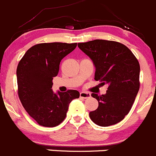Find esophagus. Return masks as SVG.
Here are the masks:
<instances>
[{"label": "esophagus", "instance_id": "obj_1", "mask_svg": "<svg viewBox=\"0 0 156 156\" xmlns=\"http://www.w3.org/2000/svg\"><path fill=\"white\" fill-rule=\"evenodd\" d=\"M90 96H91V94L88 92H85V91H81V93H80V97L82 98H89Z\"/></svg>", "mask_w": 156, "mask_h": 156}]
</instances>
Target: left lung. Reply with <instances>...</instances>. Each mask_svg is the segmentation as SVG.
Listing matches in <instances>:
<instances>
[{
	"instance_id": "obj_1",
	"label": "left lung",
	"mask_w": 156,
	"mask_h": 156,
	"mask_svg": "<svg viewBox=\"0 0 156 156\" xmlns=\"http://www.w3.org/2000/svg\"><path fill=\"white\" fill-rule=\"evenodd\" d=\"M95 67L94 80L108 85L105 94L92 93L98 108L90 112L94 123L107 127L117 124L129 114L140 86V65L137 58L123 44L106 40L78 43Z\"/></svg>"
}]
</instances>
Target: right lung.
<instances>
[{
	"instance_id": "1",
	"label": "right lung",
	"mask_w": 156,
	"mask_h": 156,
	"mask_svg": "<svg viewBox=\"0 0 156 156\" xmlns=\"http://www.w3.org/2000/svg\"><path fill=\"white\" fill-rule=\"evenodd\" d=\"M77 43H41L26 51L17 68V93L23 107L40 126L55 127L66 117L68 106L80 93L76 90L53 92L54 77L61 61L75 50Z\"/></svg>"
}]
</instances>
